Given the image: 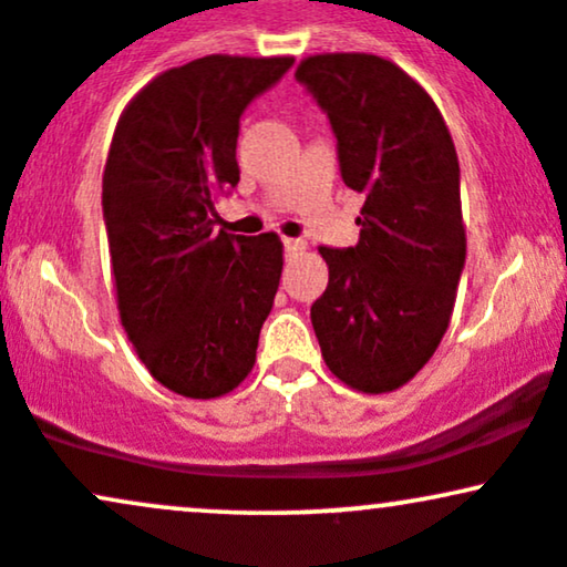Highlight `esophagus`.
<instances>
[{
  "mask_svg": "<svg viewBox=\"0 0 567 567\" xmlns=\"http://www.w3.org/2000/svg\"><path fill=\"white\" fill-rule=\"evenodd\" d=\"M282 245H285V252H288V256H296V252H301L303 250V239H292V237H282Z\"/></svg>",
  "mask_w": 567,
  "mask_h": 567,
  "instance_id": "obj_1",
  "label": "esophagus"
}]
</instances>
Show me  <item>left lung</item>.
<instances>
[{
  "instance_id": "1",
  "label": "left lung",
  "mask_w": 567,
  "mask_h": 567,
  "mask_svg": "<svg viewBox=\"0 0 567 567\" xmlns=\"http://www.w3.org/2000/svg\"><path fill=\"white\" fill-rule=\"evenodd\" d=\"M296 80L328 114L343 184L362 197L360 243L320 247L330 279L311 324L330 373L394 392L437 351L464 271L453 138L426 90L379 55H311Z\"/></svg>"
}]
</instances>
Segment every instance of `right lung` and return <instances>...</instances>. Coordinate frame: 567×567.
<instances>
[{"label":"right lung","mask_w":567,"mask_h":567,"mask_svg":"<svg viewBox=\"0 0 567 567\" xmlns=\"http://www.w3.org/2000/svg\"><path fill=\"white\" fill-rule=\"evenodd\" d=\"M292 58L207 55L152 80L120 116L103 220L125 333L175 394L210 400L252 370L282 277L277 234L216 231L239 184V116Z\"/></svg>","instance_id":"right-lung-1"}]
</instances>
